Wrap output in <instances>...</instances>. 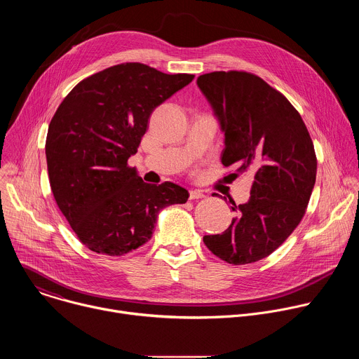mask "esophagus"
<instances>
[{"mask_svg": "<svg viewBox=\"0 0 359 359\" xmlns=\"http://www.w3.org/2000/svg\"><path fill=\"white\" fill-rule=\"evenodd\" d=\"M203 197H204V193L200 191V190H190V191H189V198H190V200L203 198Z\"/></svg>", "mask_w": 359, "mask_h": 359, "instance_id": "obj_1", "label": "esophagus"}]
</instances>
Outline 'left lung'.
<instances>
[{"label": "left lung", "instance_id": "1", "mask_svg": "<svg viewBox=\"0 0 359 359\" xmlns=\"http://www.w3.org/2000/svg\"><path fill=\"white\" fill-rule=\"evenodd\" d=\"M224 132L222 163L236 177L252 176L250 198L222 234L204 236L208 248L229 264L266 259L295 230L316 184L311 136L288 99L260 76L217 71L197 78Z\"/></svg>", "mask_w": 359, "mask_h": 359}]
</instances>
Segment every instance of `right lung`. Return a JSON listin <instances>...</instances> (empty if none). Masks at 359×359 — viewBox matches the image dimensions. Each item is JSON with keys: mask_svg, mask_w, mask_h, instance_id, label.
<instances>
[{"mask_svg": "<svg viewBox=\"0 0 359 359\" xmlns=\"http://www.w3.org/2000/svg\"><path fill=\"white\" fill-rule=\"evenodd\" d=\"M139 62L81 81L49 123L45 155L50 190L79 241L97 254L123 255L150 240L158 215L189 191L144 183L128 165L161 104L193 81Z\"/></svg>", "mask_w": 359, "mask_h": 359, "instance_id": "add662e5", "label": "right lung"}]
</instances>
